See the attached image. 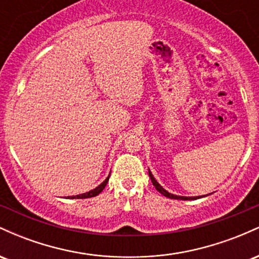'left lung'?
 I'll return each mask as SVG.
<instances>
[{
    "label": "left lung",
    "mask_w": 259,
    "mask_h": 259,
    "mask_svg": "<svg viewBox=\"0 0 259 259\" xmlns=\"http://www.w3.org/2000/svg\"><path fill=\"white\" fill-rule=\"evenodd\" d=\"M148 175H150L151 181H152L153 186L156 187L157 191L160 192V194H162L163 196H165V197L174 198V200H184V201H185V200H196V198H201V196H198V197H184V196H177V195H173V194H169L167 190L163 189V187L160 186L158 183H157V180L153 178V175H152V173H151V171H150V169H148ZM202 197H203V196H202Z\"/></svg>",
    "instance_id": "left-lung-1"
}]
</instances>
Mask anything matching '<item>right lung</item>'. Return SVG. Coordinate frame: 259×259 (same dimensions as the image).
<instances>
[{
    "instance_id": "obj_1",
    "label": "right lung",
    "mask_w": 259,
    "mask_h": 259,
    "mask_svg": "<svg viewBox=\"0 0 259 259\" xmlns=\"http://www.w3.org/2000/svg\"><path fill=\"white\" fill-rule=\"evenodd\" d=\"M108 179H109V175H108V178H107V179L103 181L102 184H101V185H99L96 187V189H94V190H91V191H89V192H86V194H81V195H76V196H68V198H90V197H95V196H97L100 194V192H102V190L105 189V186L107 185V183H108Z\"/></svg>"
}]
</instances>
